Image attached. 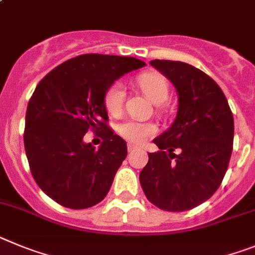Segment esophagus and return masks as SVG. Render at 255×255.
Here are the masks:
<instances>
[{
	"mask_svg": "<svg viewBox=\"0 0 255 255\" xmlns=\"http://www.w3.org/2000/svg\"><path fill=\"white\" fill-rule=\"evenodd\" d=\"M127 149H128V151H134V150L137 149V146L136 145H133V143H128V146H127Z\"/></svg>",
	"mask_w": 255,
	"mask_h": 255,
	"instance_id": "34e87169",
	"label": "esophagus"
}]
</instances>
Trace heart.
Returning <instances> with one entry per match:
<instances>
[{"label": "heart", "instance_id": "heart-1", "mask_svg": "<svg viewBox=\"0 0 255 255\" xmlns=\"http://www.w3.org/2000/svg\"><path fill=\"white\" fill-rule=\"evenodd\" d=\"M137 85L140 86L143 94L149 97V100L154 104H161L167 100L169 88H168L167 79L156 72H147L140 74L136 79ZM126 99L125 87L121 82H114L105 92L104 96V105L110 114H119L123 108ZM118 133L129 142L142 143L147 137L156 133V127L149 122H140L134 119L119 123L117 127Z\"/></svg>", "mask_w": 255, "mask_h": 255}]
</instances>
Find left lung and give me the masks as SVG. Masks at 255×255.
<instances>
[{
	"label": "left lung",
	"instance_id": "obj_1",
	"mask_svg": "<svg viewBox=\"0 0 255 255\" xmlns=\"http://www.w3.org/2000/svg\"><path fill=\"white\" fill-rule=\"evenodd\" d=\"M178 94L173 125L156 137L140 173L146 198L168 212L198 207L222 183L234 141V117L221 87L200 69L172 60H152ZM177 149L180 154H174Z\"/></svg>",
	"mask_w": 255,
	"mask_h": 255
}]
</instances>
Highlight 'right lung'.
I'll use <instances>...</instances> for the list:
<instances>
[{"label": "right lung", "instance_id": "right-lung-1", "mask_svg": "<svg viewBox=\"0 0 255 255\" xmlns=\"http://www.w3.org/2000/svg\"><path fill=\"white\" fill-rule=\"evenodd\" d=\"M143 65L136 57L86 54L37 85L26 108L24 147L33 178L57 204L86 209L109 192L127 143L108 125L104 96L114 81ZM88 130L104 138L99 150L83 142Z\"/></svg>", "mask_w": 255, "mask_h": 255}]
</instances>
